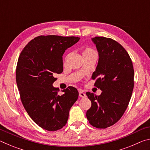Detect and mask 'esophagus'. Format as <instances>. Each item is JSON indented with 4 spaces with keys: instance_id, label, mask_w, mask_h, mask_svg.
Returning a JSON list of instances; mask_svg holds the SVG:
<instances>
[{
    "instance_id": "obj_1",
    "label": "esophagus",
    "mask_w": 150,
    "mask_h": 150,
    "mask_svg": "<svg viewBox=\"0 0 150 150\" xmlns=\"http://www.w3.org/2000/svg\"><path fill=\"white\" fill-rule=\"evenodd\" d=\"M79 96L81 98H85L86 97V94L83 92V91H79Z\"/></svg>"
}]
</instances>
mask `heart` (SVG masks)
<instances>
[{"instance_id": "heart-1", "label": "heart", "mask_w": 150, "mask_h": 150, "mask_svg": "<svg viewBox=\"0 0 150 150\" xmlns=\"http://www.w3.org/2000/svg\"><path fill=\"white\" fill-rule=\"evenodd\" d=\"M95 54H96V52L91 47H85L84 49H83L82 50V55L83 57H84V59L86 57H90L91 55H95Z\"/></svg>"}]
</instances>
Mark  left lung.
<instances>
[{
    "instance_id": "8db88e82",
    "label": "left lung",
    "mask_w": 150,
    "mask_h": 150,
    "mask_svg": "<svg viewBox=\"0 0 150 150\" xmlns=\"http://www.w3.org/2000/svg\"><path fill=\"white\" fill-rule=\"evenodd\" d=\"M98 52V62L92 75L99 96L87 92L91 106L86 113L94 127L106 128L117 122L126 110L134 88V67L126 50L115 40L93 38Z\"/></svg>"
}]
</instances>
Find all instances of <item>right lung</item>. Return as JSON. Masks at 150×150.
Masks as SVG:
<instances>
[{"mask_svg": "<svg viewBox=\"0 0 150 150\" xmlns=\"http://www.w3.org/2000/svg\"><path fill=\"white\" fill-rule=\"evenodd\" d=\"M79 37L40 35L22 50L18 60L16 79L20 99L35 123L48 131H56L67 123L70 108L77 100L73 87L62 91L53 87L55 74L63 72V55Z\"/></svg>", "mask_w": 150, "mask_h": 150, "instance_id": "add662e5", "label": "right lung"}]
</instances>
